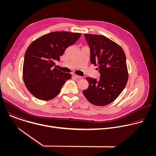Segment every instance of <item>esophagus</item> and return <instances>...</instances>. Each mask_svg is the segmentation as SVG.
Listing matches in <instances>:
<instances>
[{"label": "esophagus", "instance_id": "esophagus-1", "mask_svg": "<svg viewBox=\"0 0 156 156\" xmlns=\"http://www.w3.org/2000/svg\"><path fill=\"white\" fill-rule=\"evenodd\" d=\"M72 76H73L74 78H76V79H80V78H81V76H78V75H77L75 74V73H73V74H72Z\"/></svg>", "mask_w": 156, "mask_h": 156}]
</instances>
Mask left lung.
<instances>
[{"instance_id": "8db88e82", "label": "left lung", "mask_w": 156, "mask_h": 156, "mask_svg": "<svg viewBox=\"0 0 156 156\" xmlns=\"http://www.w3.org/2000/svg\"><path fill=\"white\" fill-rule=\"evenodd\" d=\"M90 49V60L98 65L99 79L87 77L83 94L91 104L104 106L112 102L122 92L128 81L126 55L117 44L102 35L84 34Z\"/></svg>"}]
</instances>
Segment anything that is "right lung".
I'll use <instances>...</instances> for the list:
<instances>
[{"label":"right lung","instance_id":"right-lung-1","mask_svg":"<svg viewBox=\"0 0 156 156\" xmlns=\"http://www.w3.org/2000/svg\"><path fill=\"white\" fill-rule=\"evenodd\" d=\"M80 33L55 31L43 35L28 48L24 57L23 77L28 91L37 99L49 101L57 96L71 75L54 68V60L80 38Z\"/></svg>","mask_w":156,"mask_h":156}]
</instances>
